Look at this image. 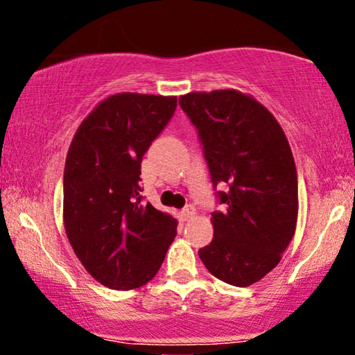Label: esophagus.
I'll use <instances>...</instances> for the list:
<instances>
[{"mask_svg":"<svg viewBox=\"0 0 355 355\" xmlns=\"http://www.w3.org/2000/svg\"><path fill=\"white\" fill-rule=\"evenodd\" d=\"M179 216H181V220H190L192 217L195 216V208L193 206H185V208L179 212Z\"/></svg>","mask_w":355,"mask_h":355,"instance_id":"esophagus-1","label":"esophagus"}]
</instances>
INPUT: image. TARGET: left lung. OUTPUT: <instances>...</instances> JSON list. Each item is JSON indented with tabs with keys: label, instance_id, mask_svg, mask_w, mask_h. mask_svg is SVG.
Here are the masks:
<instances>
[{
	"label": "left lung",
	"instance_id": "obj_1",
	"mask_svg": "<svg viewBox=\"0 0 355 355\" xmlns=\"http://www.w3.org/2000/svg\"><path fill=\"white\" fill-rule=\"evenodd\" d=\"M203 144L227 209L212 212L214 236L198 255L212 276L248 287L279 263L298 217L297 168L287 136L254 96L227 89L179 96Z\"/></svg>",
	"mask_w": 355,
	"mask_h": 355
}]
</instances>
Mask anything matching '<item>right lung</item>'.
Segmentation results:
<instances>
[{"mask_svg":"<svg viewBox=\"0 0 355 355\" xmlns=\"http://www.w3.org/2000/svg\"><path fill=\"white\" fill-rule=\"evenodd\" d=\"M176 106V96L111 95L71 141L63 174L64 232L84 268L114 291L147 284L178 233L176 219L143 203L139 193L143 155Z\"/></svg>","mask_w":355,"mask_h":355,"instance_id":"obj_1","label":"right lung"}]
</instances>
